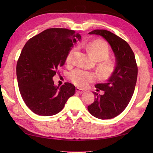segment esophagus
<instances>
[{
	"mask_svg": "<svg viewBox=\"0 0 153 153\" xmlns=\"http://www.w3.org/2000/svg\"><path fill=\"white\" fill-rule=\"evenodd\" d=\"M84 92V91H82V89H80L79 88H76V93H79V94H82Z\"/></svg>",
	"mask_w": 153,
	"mask_h": 153,
	"instance_id": "obj_1",
	"label": "esophagus"
}]
</instances>
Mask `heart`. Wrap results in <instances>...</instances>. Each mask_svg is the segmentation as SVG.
Listing matches in <instances>:
<instances>
[{"mask_svg":"<svg viewBox=\"0 0 153 153\" xmlns=\"http://www.w3.org/2000/svg\"><path fill=\"white\" fill-rule=\"evenodd\" d=\"M82 45L86 48L90 56L94 60L99 62L97 66L99 76L102 79H110L115 72L116 65L114 62L107 60L110 56V50L108 45L105 41L97 39ZM74 52V49L71 50L68 54L66 58L68 63H70L71 62ZM69 77L71 82L76 86L80 88H85L88 86L89 83L93 82L96 79L97 76L96 74L92 71H85L77 68L71 71Z\"/></svg>","mask_w":153,"mask_h":153,"instance_id":"heart-1","label":"heart"}]
</instances>
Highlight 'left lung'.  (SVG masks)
Wrapping results in <instances>:
<instances>
[{
  "instance_id": "8db88e82",
  "label": "left lung",
  "mask_w": 153,
  "mask_h": 153,
  "mask_svg": "<svg viewBox=\"0 0 153 153\" xmlns=\"http://www.w3.org/2000/svg\"><path fill=\"white\" fill-rule=\"evenodd\" d=\"M89 34L100 35L108 41L115 55L116 69L106 83L95 85L97 91L105 93L98 95L93 92L95 101L87 109L97 118L111 119L125 110L134 94L137 78L135 55L129 44L112 32L95 30Z\"/></svg>"
}]
</instances>
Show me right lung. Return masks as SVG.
Returning a JSON list of instances; mask_svg holds the SVG:
<instances>
[{
  "instance_id": "obj_1",
  "label": "right lung",
  "mask_w": 153,
  "mask_h": 153,
  "mask_svg": "<svg viewBox=\"0 0 153 153\" xmlns=\"http://www.w3.org/2000/svg\"><path fill=\"white\" fill-rule=\"evenodd\" d=\"M81 35L74 30L51 28L29 39L16 66L19 90L27 106L41 116H53L63 109L75 94L72 84L55 86L53 79L63 66Z\"/></svg>"
}]
</instances>
